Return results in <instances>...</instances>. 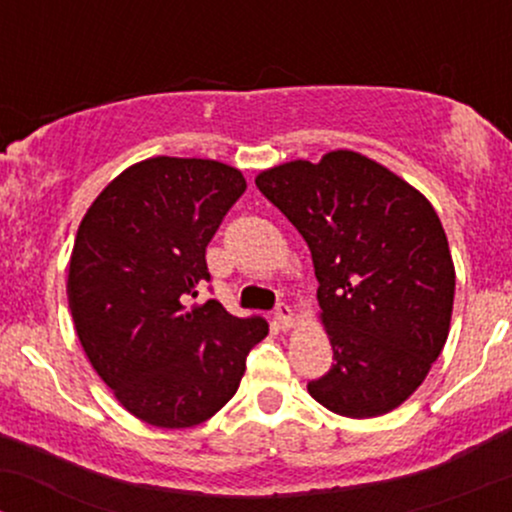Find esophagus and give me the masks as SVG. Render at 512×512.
<instances>
[{
    "mask_svg": "<svg viewBox=\"0 0 512 512\" xmlns=\"http://www.w3.org/2000/svg\"><path fill=\"white\" fill-rule=\"evenodd\" d=\"M274 320L279 322V327H281V330H291V327L296 325V313H293V310L289 308V305H284V303H281L279 308L274 310Z\"/></svg>",
    "mask_w": 512,
    "mask_h": 512,
    "instance_id": "1",
    "label": "esophagus"
}]
</instances>
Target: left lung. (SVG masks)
<instances>
[{"label":"left lung","mask_w":512,"mask_h":512,"mask_svg":"<svg viewBox=\"0 0 512 512\" xmlns=\"http://www.w3.org/2000/svg\"><path fill=\"white\" fill-rule=\"evenodd\" d=\"M255 185L308 243L334 363L308 383L315 402L373 419L419 390L450 332L455 264L431 202L351 149L289 161Z\"/></svg>","instance_id":"8db88e82"}]
</instances>
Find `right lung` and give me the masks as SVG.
<instances>
[{
  "mask_svg": "<svg viewBox=\"0 0 512 512\" xmlns=\"http://www.w3.org/2000/svg\"><path fill=\"white\" fill-rule=\"evenodd\" d=\"M245 192L238 168L156 156L122 170L93 199L69 257L67 298L93 370L144 424L190 428L236 395L262 317L192 303L209 281V240Z\"/></svg>",
  "mask_w": 512,
  "mask_h": 512,
  "instance_id": "obj_1",
  "label": "right lung"
}]
</instances>
